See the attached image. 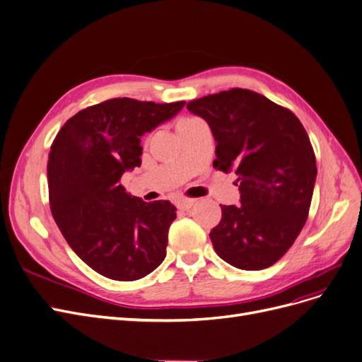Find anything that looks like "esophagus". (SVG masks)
<instances>
[{"label": "esophagus", "mask_w": 362, "mask_h": 362, "mask_svg": "<svg viewBox=\"0 0 362 362\" xmlns=\"http://www.w3.org/2000/svg\"><path fill=\"white\" fill-rule=\"evenodd\" d=\"M194 199H191V198H179L177 201H176V206H177V209H180V210H189L192 206H194Z\"/></svg>", "instance_id": "1"}]
</instances>
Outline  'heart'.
Segmentation results:
<instances>
[{"instance_id": "heart-1", "label": "heart", "mask_w": 362, "mask_h": 362, "mask_svg": "<svg viewBox=\"0 0 362 362\" xmlns=\"http://www.w3.org/2000/svg\"><path fill=\"white\" fill-rule=\"evenodd\" d=\"M194 121H197V118H183V119H180V121H179V124H177V129L185 127V125L191 124V122H194Z\"/></svg>"}]
</instances>
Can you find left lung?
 <instances>
[{"label": "left lung", "instance_id": "1", "mask_svg": "<svg viewBox=\"0 0 362 362\" xmlns=\"http://www.w3.org/2000/svg\"><path fill=\"white\" fill-rule=\"evenodd\" d=\"M214 136L213 167L233 170L241 206H220L210 232L220 259L244 271L269 268L306 223L317 179L315 152L290 109L262 94L230 88L187 102Z\"/></svg>", "mask_w": 362, "mask_h": 362}]
</instances>
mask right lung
I'll return each mask as SVG.
<instances>
[{
    "instance_id": "1",
    "label": "right lung",
    "mask_w": 362,
    "mask_h": 362,
    "mask_svg": "<svg viewBox=\"0 0 362 362\" xmlns=\"http://www.w3.org/2000/svg\"><path fill=\"white\" fill-rule=\"evenodd\" d=\"M183 106L109 99L75 114L53 140L47 163L52 214L78 257L106 278L140 279L167 255L176 207L132 197L119 180L140 164V136Z\"/></svg>"
}]
</instances>
